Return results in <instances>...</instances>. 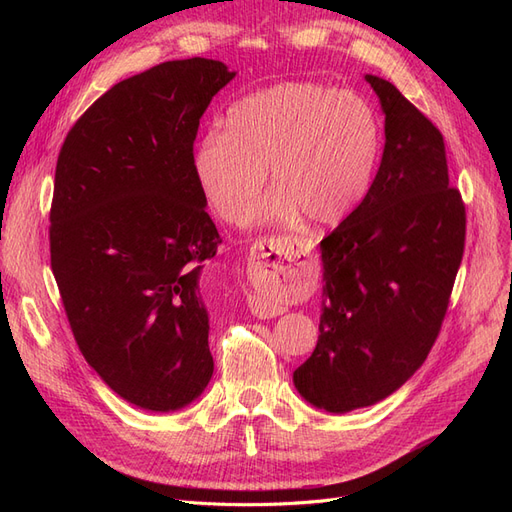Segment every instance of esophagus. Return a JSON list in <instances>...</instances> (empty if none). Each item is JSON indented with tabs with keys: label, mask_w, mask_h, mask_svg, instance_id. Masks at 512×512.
<instances>
[{
	"label": "esophagus",
	"mask_w": 512,
	"mask_h": 512,
	"mask_svg": "<svg viewBox=\"0 0 512 512\" xmlns=\"http://www.w3.org/2000/svg\"><path fill=\"white\" fill-rule=\"evenodd\" d=\"M290 243H297V239H290V237L260 239L252 252V265H254L256 273H260L262 277H271V275L275 277L277 273H284L286 260H290L286 245H290ZM250 307H252V314L256 318H275V316L286 312L284 305L267 301L262 297L250 299Z\"/></svg>",
	"instance_id": "obj_1"
}]
</instances>
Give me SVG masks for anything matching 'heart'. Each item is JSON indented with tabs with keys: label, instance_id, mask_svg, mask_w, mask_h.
I'll use <instances>...</instances> for the list:
<instances>
[{
	"label": "heart",
	"instance_id": "b5f03b06",
	"mask_svg": "<svg viewBox=\"0 0 512 512\" xmlns=\"http://www.w3.org/2000/svg\"><path fill=\"white\" fill-rule=\"evenodd\" d=\"M380 158V126L371 106L350 91L282 83L235 102L224 132L194 151V175L220 220L241 224L267 181L262 224L335 226L359 207Z\"/></svg>",
	"mask_w": 512,
	"mask_h": 512
}]
</instances>
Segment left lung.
<instances>
[{
    "label": "left lung",
    "mask_w": 512,
    "mask_h": 512,
    "mask_svg": "<svg viewBox=\"0 0 512 512\" xmlns=\"http://www.w3.org/2000/svg\"><path fill=\"white\" fill-rule=\"evenodd\" d=\"M365 79L384 111L382 162L363 203L320 241V335L292 374L303 399L335 414L389 397L425 363L466 245L440 130L393 83Z\"/></svg>",
    "instance_id": "1"
}]
</instances>
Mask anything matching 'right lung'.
I'll return each instance as SVG.
<instances>
[{"label":"right lung","instance_id":"obj_1","mask_svg":"<svg viewBox=\"0 0 512 512\" xmlns=\"http://www.w3.org/2000/svg\"><path fill=\"white\" fill-rule=\"evenodd\" d=\"M222 61H164L113 85L61 145L51 269L85 361L130 404L173 412L213 376L203 262L222 243L194 141Z\"/></svg>","mask_w":512,"mask_h":512}]
</instances>
